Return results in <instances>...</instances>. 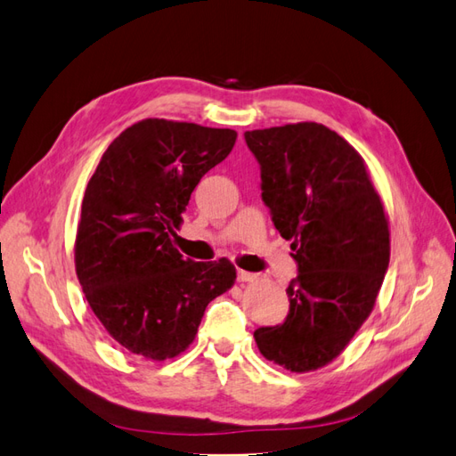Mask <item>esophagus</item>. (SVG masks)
I'll list each match as a JSON object with an SVG mask.
<instances>
[{
	"label": "esophagus",
	"instance_id": "obj_1",
	"mask_svg": "<svg viewBox=\"0 0 456 456\" xmlns=\"http://www.w3.org/2000/svg\"><path fill=\"white\" fill-rule=\"evenodd\" d=\"M237 279L240 283H252L256 281V279H260L258 273H250V272H244V270H239L237 272Z\"/></svg>",
	"mask_w": 456,
	"mask_h": 456
}]
</instances>
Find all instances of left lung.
<instances>
[{"mask_svg": "<svg viewBox=\"0 0 456 456\" xmlns=\"http://www.w3.org/2000/svg\"><path fill=\"white\" fill-rule=\"evenodd\" d=\"M262 200L290 242L298 275L283 323L254 331L260 353L305 373L330 364L376 305L389 267V224L366 163L320 123L247 131Z\"/></svg>", "mask_w": 456, "mask_h": 456, "instance_id": "left-lung-1", "label": "left lung"}]
</instances>
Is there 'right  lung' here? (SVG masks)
<instances>
[{"label":"right lung","mask_w":456,"mask_h":456,"mask_svg":"<svg viewBox=\"0 0 456 456\" xmlns=\"http://www.w3.org/2000/svg\"><path fill=\"white\" fill-rule=\"evenodd\" d=\"M235 140L231 128L144 119L113 140L88 181L77 277L92 312L128 353L181 354L206 306L235 283L227 258L194 262L171 242L196 184Z\"/></svg>","instance_id":"obj_1"}]
</instances>
